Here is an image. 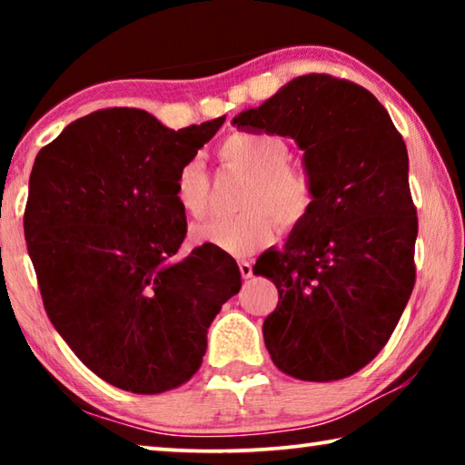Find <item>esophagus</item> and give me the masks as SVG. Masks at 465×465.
Returning <instances> with one entry per match:
<instances>
[{
    "label": "esophagus",
    "instance_id": "esophagus-1",
    "mask_svg": "<svg viewBox=\"0 0 465 465\" xmlns=\"http://www.w3.org/2000/svg\"><path fill=\"white\" fill-rule=\"evenodd\" d=\"M238 266H240V274H242L243 279H250L252 274H254V272H252V262H248V261H240V262H238Z\"/></svg>",
    "mask_w": 465,
    "mask_h": 465
}]
</instances>
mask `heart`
Listing matches in <instances>:
<instances>
[{"mask_svg":"<svg viewBox=\"0 0 465 465\" xmlns=\"http://www.w3.org/2000/svg\"><path fill=\"white\" fill-rule=\"evenodd\" d=\"M287 141L271 133H233L217 147L225 170L246 176L238 194L240 213L193 227L196 243H209L230 256H248L272 240L274 223L293 232L316 209L318 188L308 170L289 162ZM174 199L188 217L209 209L211 178L203 162H184L174 178Z\"/></svg>","mask_w":465,"mask_h":465,"instance_id":"1","label":"heart"}]
</instances>
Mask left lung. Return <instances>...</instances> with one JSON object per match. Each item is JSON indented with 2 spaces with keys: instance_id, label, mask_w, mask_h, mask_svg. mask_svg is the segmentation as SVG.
<instances>
[{
  "instance_id": "8db88e82",
  "label": "left lung",
  "mask_w": 465,
  "mask_h": 465,
  "mask_svg": "<svg viewBox=\"0 0 465 465\" xmlns=\"http://www.w3.org/2000/svg\"><path fill=\"white\" fill-rule=\"evenodd\" d=\"M233 124L295 139L318 188L308 222L254 266L279 291L266 349L295 380H344L390 341L414 289L404 139L371 92L328 74L295 77Z\"/></svg>"
}]
</instances>
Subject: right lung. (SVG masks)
<instances>
[{"instance_id": "right-lung-1", "label": "right lung", "mask_w": 465, "mask_h": 465, "mask_svg": "<svg viewBox=\"0 0 465 465\" xmlns=\"http://www.w3.org/2000/svg\"><path fill=\"white\" fill-rule=\"evenodd\" d=\"M223 121L174 131L139 108L96 110L36 155L25 235L45 312L114 388L186 383L211 322L242 287L233 258L209 243L174 258L186 235L176 172Z\"/></svg>"}]
</instances>
